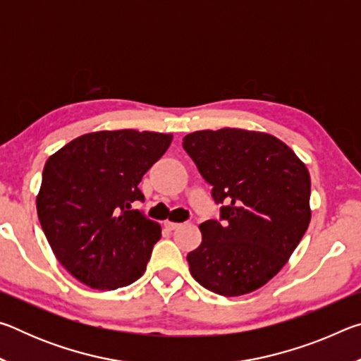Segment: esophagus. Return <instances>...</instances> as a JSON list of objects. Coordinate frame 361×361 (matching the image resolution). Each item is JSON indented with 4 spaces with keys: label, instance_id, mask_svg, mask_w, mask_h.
Segmentation results:
<instances>
[{
    "label": "esophagus",
    "instance_id": "34e87169",
    "mask_svg": "<svg viewBox=\"0 0 361 361\" xmlns=\"http://www.w3.org/2000/svg\"><path fill=\"white\" fill-rule=\"evenodd\" d=\"M164 226H166V228L169 229V231H173V229H176V228H178V223H173V221H166V223H164Z\"/></svg>",
    "mask_w": 361,
    "mask_h": 361
}]
</instances>
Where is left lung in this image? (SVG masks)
<instances>
[{
  "label": "left lung",
  "instance_id": "1",
  "mask_svg": "<svg viewBox=\"0 0 361 361\" xmlns=\"http://www.w3.org/2000/svg\"><path fill=\"white\" fill-rule=\"evenodd\" d=\"M183 148L221 204L219 219L199 226L202 243L186 256L191 276L228 298L261 288L307 231V167L279 138L253 130L192 132Z\"/></svg>",
  "mask_w": 361,
  "mask_h": 361
}]
</instances>
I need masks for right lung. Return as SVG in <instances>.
Segmentation results:
<instances>
[{"instance_id":"right-lung-1","label":"right lung","mask_w":361,"mask_h":361,"mask_svg":"<svg viewBox=\"0 0 361 361\" xmlns=\"http://www.w3.org/2000/svg\"><path fill=\"white\" fill-rule=\"evenodd\" d=\"M170 133H85L47 159L36 210L54 255L79 282L116 290L143 276L161 226L132 210L143 175L172 143Z\"/></svg>"}]
</instances>
